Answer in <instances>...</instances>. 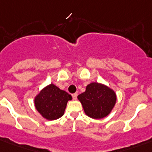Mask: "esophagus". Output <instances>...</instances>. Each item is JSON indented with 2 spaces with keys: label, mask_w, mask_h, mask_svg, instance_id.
Wrapping results in <instances>:
<instances>
[{
  "label": "esophagus",
  "mask_w": 152,
  "mask_h": 152,
  "mask_svg": "<svg viewBox=\"0 0 152 152\" xmlns=\"http://www.w3.org/2000/svg\"><path fill=\"white\" fill-rule=\"evenodd\" d=\"M77 95H78V94H77V93H74V94H72V99H73L74 100H76V99H77Z\"/></svg>",
  "instance_id": "34e87169"
}]
</instances>
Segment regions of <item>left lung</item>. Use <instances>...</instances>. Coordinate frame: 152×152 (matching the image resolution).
<instances>
[{
    "label": "left lung",
    "instance_id": "8db88e82",
    "mask_svg": "<svg viewBox=\"0 0 152 152\" xmlns=\"http://www.w3.org/2000/svg\"><path fill=\"white\" fill-rule=\"evenodd\" d=\"M84 112L90 118L100 119L110 113L115 105L116 94L108 87L98 83L87 86L86 91L78 95Z\"/></svg>",
    "mask_w": 152,
    "mask_h": 152
}]
</instances>
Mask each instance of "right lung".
Listing matches in <instances>:
<instances>
[{
    "label": "right lung",
    "mask_w": 152,
    "mask_h": 152,
    "mask_svg": "<svg viewBox=\"0 0 152 152\" xmlns=\"http://www.w3.org/2000/svg\"><path fill=\"white\" fill-rule=\"evenodd\" d=\"M72 96L64 91L50 84L37 95L34 104L37 110L47 120H56L64 113L67 102Z\"/></svg>",
    "instance_id": "add662e5"
}]
</instances>
